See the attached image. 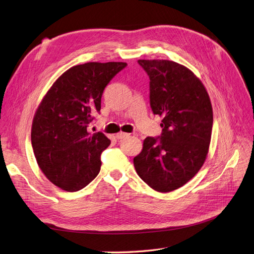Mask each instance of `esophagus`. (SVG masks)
I'll return each mask as SVG.
<instances>
[{
  "mask_svg": "<svg viewBox=\"0 0 254 254\" xmlns=\"http://www.w3.org/2000/svg\"><path fill=\"white\" fill-rule=\"evenodd\" d=\"M130 134L129 133H126V132H119L117 133V135H115V137H117L118 140H122V139H125V137H128Z\"/></svg>",
  "mask_w": 254,
  "mask_h": 254,
  "instance_id": "1",
  "label": "esophagus"
}]
</instances>
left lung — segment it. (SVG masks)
<instances>
[{
	"mask_svg": "<svg viewBox=\"0 0 254 254\" xmlns=\"http://www.w3.org/2000/svg\"><path fill=\"white\" fill-rule=\"evenodd\" d=\"M137 63L150 79V107L162 118L159 140L147 136L133 164L140 178L161 193L183 187L199 172L211 143L213 109L202 81L171 60Z\"/></svg>",
	"mask_w": 254,
	"mask_h": 254,
	"instance_id": "8db88e82",
	"label": "left lung"
}]
</instances>
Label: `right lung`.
Returning <instances> with one entry per match:
<instances>
[{"mask_svg":"<svg viewBox=\"0 0 254 254\" xmlns=\"http://www.w3.org/2000/svg\"><path fill=\"white\" fill-rule=\"evenodd\" d=\"M126 63H87L61 74L40 102L32 124L37 163L56 187L76 191L101 171V153L110 145L87 128L101 111L103 92Z\"/></svg>","mask_w":254,"mask_h":254,"instance_id":"obj_1","label":"right lung"}]
</instances>
